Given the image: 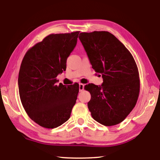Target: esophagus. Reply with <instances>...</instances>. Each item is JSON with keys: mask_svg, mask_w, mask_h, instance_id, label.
<instances>
[{"mask_svg": "<svg viewBox=\"0 0 160 160\" xmlns=\"http://www.w3.org/2000/svg\"><path fill=\"white\" fill-rule=\"evenodd\" d=\"M84 87V85L83 84H82V83H80L79 84V90H80V92H82V91H83Z\"/></svg>", "mask_w": 160, "mask_h": 160, "instance_id": "1", "label": "esophagus"}]
</instances>
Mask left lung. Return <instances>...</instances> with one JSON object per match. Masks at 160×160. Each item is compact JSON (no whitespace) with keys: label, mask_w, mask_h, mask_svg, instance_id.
<instances>
[{"label":"left lung","mask_w":160,"mask_h":160,"mask_svg":"<svg viewBox=\"0 0 160 160\" xmlns=\"http://www.w3.org/2000/svg\"><path fill=\"white\" fill-rule=\"evenodd\" d=\"M79 39L92 68L103 79L102 85L84 87L91 93L87 103L91 114L105 126L120 123L132 110L139 97L136 62L126 46L110 32H81Z\"/></svg>","instance_id":"1"}]
</instances>
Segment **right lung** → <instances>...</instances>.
Returning <instances> with one entry per match:
<instances>
[{
    "label": "right lung",
    "mask_w": 160,
    "mask_h": 160,
    "mask_svg": "<svg viewBox=\"0 0 160 160\" xmlns=\"http://www.w3.org/2000/svg\"><path fill=\"white\" fill-rule=\"evenodd\" d=\"M79 32L49 34L28 50L22 60L18 79L21 101L40 126L55 128L70 118L79 84L57 85L56 77L66 70Z\"/></svg>",
    "instance_id": "add662e5"
}]
</instances>
